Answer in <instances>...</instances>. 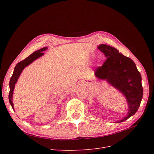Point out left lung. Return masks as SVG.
Segmentation results:
<instances>
[{
	"mask_svg": "<svg viewBox=\"0 0 154 154\" xmlns=\"http://www.w3.org/2000/svg\"><path fill=\"white\" fill-rule=\"evenodd\" d=\"M97 48L107 59L102 66L95 70V75L106 80L125 96L128 114L117 123L124 122L135 114L140 105L143 96L141 75L134 62L119 53L116 48L106 44H100Z\"/></svg>",
	"mask_w": 154,
	"mask_h": 154,
	"instance_id": "obj_1",
	"label": "left lung"
}]
</instances>
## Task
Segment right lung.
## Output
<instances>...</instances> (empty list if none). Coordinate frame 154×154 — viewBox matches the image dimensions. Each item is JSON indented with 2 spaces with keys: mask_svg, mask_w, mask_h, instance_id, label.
I'll use <instances>...</instances> for the list:
<instances>
[{
  "mask_svg": "<svg viewBox=\"0 0 154 154\" xmlns=\"http://www.w3.org/2000/svg\"><path fill=\"white\" fill-rule=\"evenodd\" d=\"M47 49V47H44L42 48H40V50H38L34 52L33 54H32L30 55L29 57L26 59L23 60L22 61L19 62L17 65H16L14 70L13 72V74L10 79V82H9V87H10V92L9 94V102L11 105V106L14 110V104L12 102V97H13V93H14V87L16 82H17V80L20 75L21 73L22 70L24 69L26 67L28 66L29 65H30L32 62H33L34 60L37 59L38 58L44 55V51H46Z\"/></svg>",
  "mask_w": 154,
  "mask_h": 154,
  "instance_id": "add662e5",
  "label": "right lung"
}]
</instances>
